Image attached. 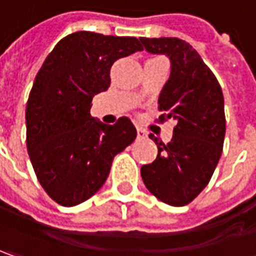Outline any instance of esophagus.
Returning a JSON list of instances; mask_svg holds the SVG:
<instances>
[{
	"instance_id": "34e87169",
	"label": "esophagus",
	"mask_w": 256,
	"mask_h": 256,
	"mask_svg": "<svg viewBox=\"0 0 256 256\" xmlns=\"http://www.w3.org/2000/svg\"><path fill=\"white\" fill-rule=\"evenodd\" d=\"M138 138H139V139H146V138H148V132H146L144 128H138Z\"/></svg>"
}]
</instances>
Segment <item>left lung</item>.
Returning a JSON list of instances; mask_svg holds the SVG:
<instances>
[{
    "instance_id": "8db88e82",
    "label": "left lung",
    "mask_w": 256,
    "mask_h": 256,
    "mask_svg": "<svg viewBox=\"0 0 256 256\" xmlns=\"http://www.w3.org/2000/svg\"><path fill=\"white\" fill-rule=\"evenodd\" d=\"M150 54L170 60V77L159 96V120L173 117L172 140L158 144V158L143 164L142 179L152 194L172 206L190 204L209 184L222 154L225 139L224 94L214 72L184 40L140 38Z\"/></svg>"
}]
</instances>
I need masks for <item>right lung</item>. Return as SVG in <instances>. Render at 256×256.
<instances>
[{"label": "right lung", "mask_w": 256, "mask_h": 256, "mask_svg": "<svg viewBox=\"0 0 256 256\" xmlns=\"http://www.w3.org/2000/svg\"><path fill=\"white\" fill-rule=\"evenodd\" d=\"M142 50L134 37L77 31L57 42L37 72L26 108L27 150L38 182L58 205L92 198L114 156L136 139L130 118L108 126L90 108L110 87L113 62Z\"/></svg>", "instance_id": "add662e5"}]
</instances>
